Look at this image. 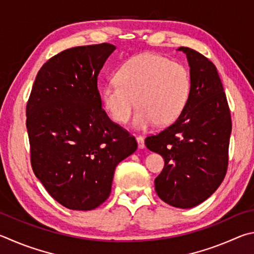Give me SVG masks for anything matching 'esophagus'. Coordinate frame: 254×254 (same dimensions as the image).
Instances as JSON below:
<instances>
[{
  "instance_id": "34e87169",
  "label": "esophagus",
  "mask_w": 254,
  "mask_h": 254,
  "mask_svg": "<svg viewBox=\"0 0 254 254\" xmlns=\"http://www.w3.org/2000/svg\"><path fill=\"white\" fill-rule=\"evenodd\" d=\"M136 140L138 143V147L139 148H144L145 147V140L143 136H136Z\"/></svg>"
}]
</instances>
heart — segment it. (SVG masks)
Returning <instances> with one entry per match:
<instances>
[{"mask_svg": "<svg viewBox=\"0 0 254 254\" xmlns=\"http://www.w3.org/2000/svg\"><path fill=\"white\" fill-rule=\"evenodd\" d=\"M116 83L101 90V101L115 123L129 122L138 107L134 125L147 129L168 126L183 113L190 93L188 68L166 57L147 52L127 60L115 74Z\"/></svg>", "mask_w": 254, "mask_h": 254, "instance_id": "heart-1", "label": "heart"}]
</instances>
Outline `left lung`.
<instances>
[{
    "instance_id": "8db88e82",
    "label": "left lung",
    "mask_w": 254,
    "mask_h": 254,
    "mask_svg": "<svg viewBox=\"0 0 254 254\" xmlns=\"http://www.w3.org/2000/svg\"><path fill=\"white\" fill-rule=\"evenodd\" d=\"M179 50L188 57L190 68L188 104L172 125L146 137L145 145L165 161L155 179L159 198L190 208L210 197L224 180L232 122L216 66L193 49Z\"/></svg>"
}]
</instances>
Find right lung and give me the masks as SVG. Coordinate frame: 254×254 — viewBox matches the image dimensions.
Wrapping results in <instances>:
<instances>
[{
	"instance_id": "1",
	"label": "right lung",
	"mask_w": 254,
	"mask_h": 254,
	"mask_svg": "<svg viewBox=\"0 0 254 254\" xmlns=\"http://www.w3.org/2000/svg\"><path fill=\"white\" fill-rule=\"evenodd\" d=\"M115 46L74 47L39 70L26 104L31 166L61 205L89 211L111 192L115 168L137 149L101 108L98 74Z\"/></svg>"
}]
</instances>
